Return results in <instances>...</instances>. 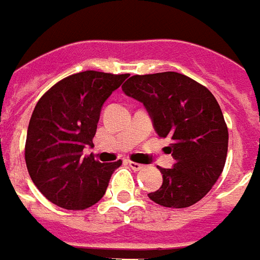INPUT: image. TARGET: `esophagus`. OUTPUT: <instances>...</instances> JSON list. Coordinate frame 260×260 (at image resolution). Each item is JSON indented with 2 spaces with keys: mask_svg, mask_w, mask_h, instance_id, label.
<instances>
[{
  "mask_svg": "<svg viewBox=\"0 0 260 260\" xmlns=\"http://www.w3.org/2000/svg\"><path fill=\"white\" fill-rule=\"evenodd\" d=\"M127 164H128V166H130L133 170H134V172H138V170H141L144 168L143 165L137 164V162H132V160H127Z\"/></svg>",
  "mask_w": 260,
  "mask_h": 260,
  "instance_id": "34e87169",
  "label": "esophagus"
}]
</instances>
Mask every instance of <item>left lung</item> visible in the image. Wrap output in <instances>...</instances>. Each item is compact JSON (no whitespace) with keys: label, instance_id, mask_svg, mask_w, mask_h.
Returning <instances> with one entry per match:
<instances>
[{"label":"left lung","instance_id":"left-lung-1","mask_svg":"<svg viewBox=\"0 0 260 260\" xmlns=\"http://www.w3.org/2000/svg\"><path fill=\"white\" fill-rule=\"evenodd\" d=\"M122 90L145 107L159 137L172 140L173 168H159L164 181L148 197L166 208L197 204L226 164L229 130L213 94L176 72L132 76Z\"/></svg>","mask_w":260,"mask_h":260}]
</instances>
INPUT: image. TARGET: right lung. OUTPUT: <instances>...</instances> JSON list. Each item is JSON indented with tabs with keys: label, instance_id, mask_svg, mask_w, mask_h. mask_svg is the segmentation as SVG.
Masks as SVG:
<instances>
[{
	"label": "right lung",
	"instance_id": "right-lung-1",
	"mask_svg": "<svg viewBox=\"0 0 260 260\" xmlns=\"http://www.w3.org/2000/svg\"><path fill=\"white\" fill-rule=\"evenodd\" d=\"M128 75L95 70L76 73L40 98L30 117L24 159L36 187L63 209H87L101 200L122 160L101 164L92 147L104 104Z\"/></svg>",
	"mask_w": 260,
	"mask_h": 260
}]
</instances>
